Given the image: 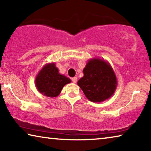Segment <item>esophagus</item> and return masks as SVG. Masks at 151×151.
Here are the masks:
<instances>
[{
  "instance_id": "obj_1",
  "label": "esophagus",
  "mask_w": 151,
  "mask_h": 151,
  "mask_svg": "<svg viewBox=\"0 0 151 151\" xmlns=\"http://www.w3.org/2000/svg\"><path fill=\"white\" fill-rule=\"evenodd\" d=\"M72 81H73V83H76V81H77V78H76V77L72 78Z\"/></svg>"
}]
</instances>
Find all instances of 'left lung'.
I'll return each instance as SVG.
<instances>
[{
  "label": "left lung",
  "instance_id": "left-lung-1",
  "mask_svg": "<svg viewBox=\"0 0 151 151\" xmlns=\"http://www.w3.org/2000/svg\"><path fill=\"white\" fill-rule=\"evenodd\" d=\"M83 74L77 85L90 101L103 102L111 98L115 92L116 77L107 61L99 58H91L84 68Z\"/></svg>",
  "mask_w": 151,
  "mask_h": 151
}]
</instances>
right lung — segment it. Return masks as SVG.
<instances>
[{"label":"right lung","instance_id":"right-lung-1","mask_svg":"<svg viewBox=\"0 0 151 151\" xmlns=\"http://www.w3.org/2000/svg\"><path fill=\"white\" fill-rule=\"evenodd\" d=\"M71 82L69 78L59 73L55 63L46 64L35 78V85L40 93L46 96L59 95L64 86Z\"/></svg>","mask_w":151,"mask_h":151}]
</instances>
